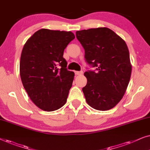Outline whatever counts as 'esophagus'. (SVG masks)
I'll return each mask as SVG.
<instances>
[{
  "label": "esophagus",
  "instance_id": "1",
  "mask_svg": "<svg viewBox=\"0 0 150 150\" xmlns=\"http://www.w3.org/2000/svg\"><path fill=\"white\" fill-rule=\"evenodd\" d=\"M75 74L76 75H81L83 74L82 71H75Z\"/></svg>",
  "mask_w": 150,
  "mask_h": 150
}]
</instances>
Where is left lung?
I'll return each instance as SVG.
<instances>
[{
    "instance_id": "left-lung-1",
    "label": "left lung",
    "mask_w": 150,
    "mask_h": 150,
    "mask_svg": "<svg viewBox=\"0 0 150 150\" xmlns=\"http://www.w3.org/2000/svg\"><path fill=\"white\" fill-rule=\"evenodd\" d=\"M89 64L97 71H86L87 83L82 88L86 100L95 110L113 108L123 98L132 73L129 53L125 42L107 27L76 31Z\"/></svg>"
}]
</instances>
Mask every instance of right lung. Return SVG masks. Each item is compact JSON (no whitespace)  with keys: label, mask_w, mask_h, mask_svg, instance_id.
<instances>
[{"label":"right lung","mask_w":150,"mask_h":150,"mask_svg":"<svg viewBox=\"0 0 150 150\" xmlns=\"http://www.w3.org/2000/svg\"><path fill=\"white\" fill-rule=\"evenodd\" d=\"M74 38L71 31L41 29L24 45L20 62L22 83L42 110H56L67 102L75 73L67 69L63 55Z\"/></svg>","instance_id":"right-lung-1"}]
</instances>
